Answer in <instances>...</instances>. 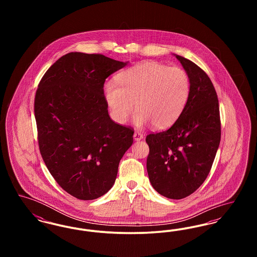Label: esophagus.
Listing matches in <instances>:
<instances>
[{"label": "esophagus", "instance_id": "34e87169", "mask_svg": "<svg viewBox=\"0 0 257 257\" xmlns=\"http://www.w3.org/2000/svg\"><path fill=\"white\" fill-rule=\"evenodd\" d=\"M144 138V136L142 133H140V132H135L134 133V140L135 141H141L142 139Z\"/></svg>", "mask_w": 257, "mask_h": 257}]
</instances>
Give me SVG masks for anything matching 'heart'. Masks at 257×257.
<instances>
[{
	"mask_svg": "<svg viewBox=\"0 0 257 257\" xmlns=\"http://www.w3.org/2000/svg\"><path fill=\"white\" fill-rule=\"evenodd\" d=\"M116 84L104 86V96L112 118L126 122L133 109L134 123L144 127L151 123L162 130L175 122L189 101L191 80L180 67L148 61L132 66L118 74Z\"/></svg>",
	"mask_w": 257,
	"mask_h": 257,
	"instance_id": "heart-1",
	"label": "heart"
}]
</instances>
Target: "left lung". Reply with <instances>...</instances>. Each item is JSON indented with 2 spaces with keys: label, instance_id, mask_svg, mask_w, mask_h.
<instances>
[{
  "label": "left lung",
  "instance_id": "left-lung-1",
  "mask_svg": "<svg viewBox=\"0 0 257 257\" xmlns=\"http://www.w3.org/2000/svg\"><path fill=\"white\" fill-rule=\"evenodd\" d=\"M191 80V94L170 129L147 135V168L152 187L171 199L190 196L204 182L220 142L219 100L210 78L195 62L175 55Z\"/></svg>",
  "mask_w": 257,
  "mask_h": 257
}]
</instances>
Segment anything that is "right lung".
I'll list each match as a JSON object with an SVG mask.
<instances>
[{
	"label": "right lung",
	"mask_w": 257,
	"mask_h": 257,
	"mask_svg": "<svg viewBox=\"0 0 257 257\" xmlns=\"http://www.w3.org/2000/svg\"><path fill=\"white\" fill-rule=\"evenodd\" d=\"M127 62L71 52L44 74L35 98L40 154L57 183L91 200L114 184L134 131L110 119L104 83Z\"/></svg>",
	"instance_id": "1"
}]
</instances>
